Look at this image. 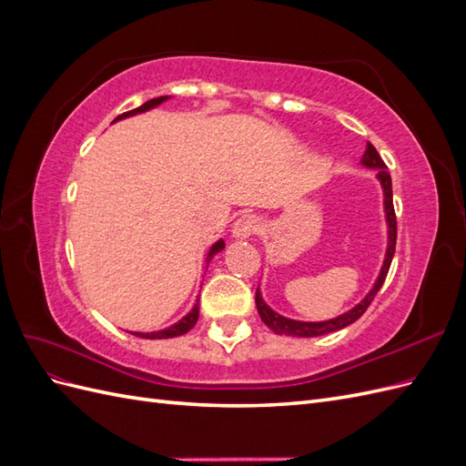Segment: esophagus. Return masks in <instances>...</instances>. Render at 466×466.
<instances>
[{
    "label": "esophagus",
    "mask_w": 466,
    "mask_h": 466,
    "mask_svg": "<svg viewBox=\"0 0 466 466\" xmlns=\"http://www.w3.org/2000/svg\"><path fill=\"white\" fill-rule=\"evenodd\" d=\"M260 229V219L257 216H243L238 218L233 225V237L235 238H250L252 235H257Z\"/></svg>",
    "instance_id": "obj_1"
}]
</instances>
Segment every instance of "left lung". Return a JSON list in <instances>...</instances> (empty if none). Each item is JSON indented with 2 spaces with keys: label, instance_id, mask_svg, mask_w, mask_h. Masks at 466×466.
Instances as JSON below:
<instances>
[{
  "label": "left lung",
  "instance_id": "left-lung-1",
  "mask_svg": "<svg viewBox=\"0 0 466 466\" xmlns=\"http://www.w3.org/2000/svg\"><path fill=\"white\" fill-rule=\"evenodd\" d=\"M361 165L368 167V168H377V178L380 182V188H383V196H385V218H387V228H389V243H387V252H385V262H383V266H380V272L375 279V286L354 309H350V311H346L340 317L330 319V320H320V322L293 320V319L278 315L276 311H272V309L266 305V301L262 299V295H260V289H257L255 299H257L258 315L264 320L266 327L274 330L276 334L298 336V338H315V336H322V334L346 329L348 324L356 322L365 311H368V307L371 305L377 291L380 289V286H383V281L389 274L390 262H392L394 247H397V216H394V206H392V182H390V175L387 173V165L383 163L380 155L377 153V149L370 142H368V149H365L363 157H361Z\"/></svg>",
  "mask_w": 466,
  "mask_h": 466
}]
</instances>
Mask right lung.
Returning a JSON list of instances; mask_svg holds the SVG:
<instances>
[{"label":"right lung","mask_w":466,"mask_h":466,"mask_svg":"<svg viewBox=\"0 0 466 466\" xmlns=\"http://www.w3.org/2000/svg\"><path fill=\"white\" fill-rule=\"evenodd\" d=\"M167 98H168V96H157V98H151V101L144 103L142 106H137V108H134V110L124 112V115L116 116V118L112 120V122H118V120H122V118L136 116V115H142V112H146V110H151V108H155V106H159L161 103H165V101H167ZM223 248H225V243H223V238H219L218 243L211 245V248H209V252H208V258H206V262H209V260H211V257L218 255V252H221ZM198 313H200V307H198V301H196V303H194V307H192V311H190L187 317H182L178 322L171 324V327H168V329L155 330V332H132V334H134V336H139V338H149V340H161V338H175V336H182V334H187L190 329H194L196 320H198Z\"/></svg>","instance_id":"1"}]
</instances>
